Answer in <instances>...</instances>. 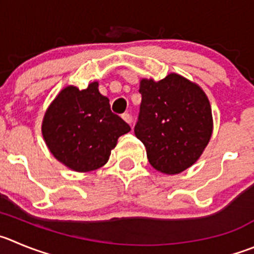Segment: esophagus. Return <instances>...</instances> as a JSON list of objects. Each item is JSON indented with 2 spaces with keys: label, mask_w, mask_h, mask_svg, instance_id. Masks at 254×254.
Here are the masks:
<instances>
[{
  "label": "esophagus",
  "mask_w": 254,
  "mask_h": 254,
  "mask_svg": "<svg viewBox=\"0 0 254 254\" xmlns=\"http://www.w3.org/2000/svg\"><path fill=\"white\" fill-rule=\"evenodd\" d=\"M122 118H123V119H124V122H127V124L131 125V116H130V114H127V113L123 114Z\"/></svg>",
  "instance_id": "34e87169"
}]
</instances>
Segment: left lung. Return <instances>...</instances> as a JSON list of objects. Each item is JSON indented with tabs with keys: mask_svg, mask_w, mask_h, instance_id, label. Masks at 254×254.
I'll return each mask as SVG.
<instances>
[{
	"mask_svg": "<svg viewBox=\"0 0 254 254\" xmlns=\"http://www.w3.org/2000/svg\"><path fill=\"white\" fill-rule=\"evenodd\" d=\"M141 105L135 136L145 145L154 169L168 175L190 168L213 132L210 103L203 89L179 73L141 79Z\"/></svg>",
	"mask_w": 254,
	"mask_h": 254,
	"instance_id": "1",
	"label": "left lung"
}]
</instances>
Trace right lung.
I'll return each mask as SVG.
<instances>
[{"label": "right lung", "mask_w": 254, "mask_h": 254, "mask_svg": "<svg viewBox=\"0 0 254 254\" xmlns=\"http://www.w3.org/2000/svg\"><path fill=\"white\" fill-rule=\"evenodd\" d=\"M41 131L50 153L73 172L105 165L111 150L130 127L111 113L109 99L94 81L86 89L68 85L46 109Z\"/></svg>", "instance_id": "obj_1"}]
</instances>
